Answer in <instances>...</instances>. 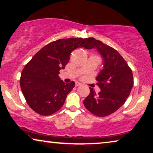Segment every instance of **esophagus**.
I'll use <instances>...</instances> for the list:
<instances>
[{"mask_svg": "<svg viewBox=\"0 0 153 153\" xmlns=\"http://www.w3.org/2000/svg\"><path fill=\"white\" fill-rule=\"evenodd\" d=\"M82 85V83H80V82H78V81H76V83H75V85H76V87L79 86V85Z\"/></svg>", "mask_w": 153, "mask_h": 153, "instance_id": "obj_1", "label": "esophagus"}]
</instances>
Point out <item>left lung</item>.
<instances>
[{
    "label": "left lung",
    "mask_w": 153,
    "mask_h": 153,
    "mask_svg": "<svg viewBox=\"0 0 153 153\" xmlns=\"http://www.w3.org/2000/svg\"><path fill=\"white\" fill-rule=\"evenodd\" d=\"M85 49H97L103 59V68L96 78L101 91L96 94L90 88L91 93L83 104L95 116H108L122 106L129 97L134 85L132 71L116 49L94 37L88 38Z\"/></svg>",
    "instance_id": "obj_1"
}]
</instances>
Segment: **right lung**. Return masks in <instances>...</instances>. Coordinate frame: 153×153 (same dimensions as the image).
I'll use <instances>...</instances> for the list:
<instances>
[{"instance_id": "1", "label": "right lung", "mask_w": 153, "mask_h": 153, "mask_svg": "<svg viewBox=\"0 0 153 153\" xmlns=\"http://www.w3.org/2000/svg\"><path fill=\"white\" fill-rule=\"evenodd\" d=\"M87 45L88 38L58 39L45 46L26 65L21 74V89L34 111L49 116L63 106L75 83H64L58 76L60 70L65 69L74 49Z\"/></svg>"}]
</instances>
